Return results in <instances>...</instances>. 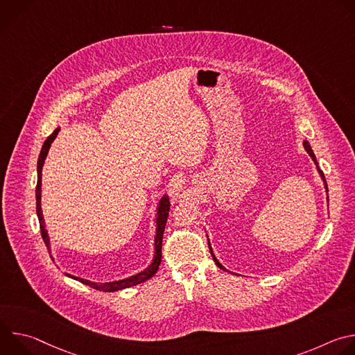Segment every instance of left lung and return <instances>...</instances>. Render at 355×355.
I'll return each mask as SVG.
<instances>
[{"label": "left lung", "instance_id": "1", "mask_svg": "<svg viewBox=\"0 0 355 355\" xmlns=\"http://www.w3.org/2000/svg\"><path fill=\"white\" fill-rule=\"evenodd\" d=\"M303 147H305V150L308 151V155L312 157V160L315 162V164H316V167H318V171H319V174H320V177H322V180H323V184H324V189H326V192H329V188H327V182H326V180H324V175H323V173L320 171V168H319V166H318V160H316V157H315V153H313V150H312V147H311V144H309V141L308 140H303ZM327 200H329V196H327ZM208 244H209V251H211V254H212V259H214V261H215V264L219 267V268H222V270H225V271H227L219 261H218V259L215 257V254H214V251H212V247H211V243H209V240H208ZM229 272V271H227Z\"/></svg>", "mask_w": 355, "mask_h": 355}]
</instances>
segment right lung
<instances>
[{
	"label": "right lung",
	"instance_id": "obj_1",
	"mask_svg": "<svg viewBox=\"0 0 355 355\" xmlns=\"http://www.w3.org/2000/svg\"><path fill=\"white\" fill-rule=\"evenodd\" d=\"M60 128L55 129V132L50 135L43 146H42V150H40V155H39V159H37V184H36V214H37V219H39V225H40V233H42V239L49 250V254H52V250H50V241H49V234H47V230L44 227V219H43V214H42V205H40V199H42V168H43V164H44V160H46V156L49 153V148L50 146H52L53 140L56 139L58 133H59ZM168 211H170V198L167 193H164L160 200H159V207H157V218H156V236H155V257L153 260H151L150 266L147 268H144L143 271L132 275V277H128V278H123V279H118V281H112V282H91L88 279H84V278H80V277H74V275H70V274H66L67 277L76 279V281H80L81 284L84 285H88L96 291H104V292H115V291H121V289H125V288H130L133 285H137V284H141L147 279H150L151 277H153L157 270H159V266L162 263V245H163V233H164V229H166V223H167V218H168ZM52 257V256H50Z\"/></svg>",
	"mask_w": 355,
	"mask_h": 355
}]
</instances>
